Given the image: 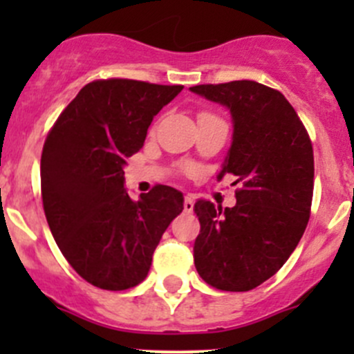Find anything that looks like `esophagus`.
I'll return each mask as SVG.
<instances>
[{
  "label": "esophagus",
  "instance_id": "1",
  "mask_svg": "<svg viewBox=\"0 0 354 354\" xmlns=\"http://www.w3.org/2000/svg\"><path fill=\"white\" fill-rule=\"evenodd\" d=\"M194 198L190 197V195H187V197H185V203H183V209H185V212H192V210H194Z\"/></svg>",
  "mask_w": 354,
  "mask_h": 354
}]
</instances>
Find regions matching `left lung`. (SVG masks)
Returning <instances> with one entry per match:
<instances>
[{
	"mask_svg": "<svg viewBox=\"0 0 354 354\" xmlns=\"http://www.w3.org/2000/svg\"><path fill=\"white\" fill-rule=\"evenodd\" d=\"M190 91L230 111L233 140L217 180L231 173L241 187L231 209L195 203V267L210 286L250 291L286 263L305 233L313 197L312 142L286 97L259 82Z\"/></svg>",
	"mask_w": 354,
	"mask_h": 354,
	"instance_id": "obj_1",
	"label": "left lung"
}]
</instances>
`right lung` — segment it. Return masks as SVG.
Wrapping results in <instances>:
<instances>
[{
  "label": "right lung",
  "mask_w": 354,
  "mask_h": 354,
  "mask_svg": "<svg viewBox=\"0 0 354 354\" xmlns=\"http://www.w3.org/2000/svg\"><path fill=\"white\" fill-rule=\"evenodd\" d=\"M181 85L111 78L87 84L59 114L41 157L46 219L59 250L87 283L123 291L147 277L152 253L183 194L157 185L133 200L127 159Z\"/></svg>",
  "instance_id": "add662e5"
}]
</instances>
